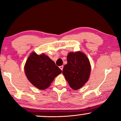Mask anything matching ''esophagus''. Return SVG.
Segmentation results:
<instances>
[{"label":"esophagus","instance_id":"34e87169","mask_svg":"<svg viewBox=\"0 0 121 121\" xmlns=\"http://www.w3.org/2000/svg\"><path fill=\"white\" fill-rule=\"evenodd\" d=\"M59 68H60V69L61 70H63V68H64V66H63L62 65V66H60Z\"/></svg>","mask_w":121,"mask_h":121}]
</instances>
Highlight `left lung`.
Here are the masks:
<instances>
[{
	"mask_svg": "<svg viewBox=\"0 0 121 121\" xmlns=\"http://www.w3.org/2000/svg\"><path fill=\"white\" fill-rule=\"evenodd\" d=\"M67 61L62 73L70 86L74 90L79 89L89 78L91 71L89 60L84 53L76 52L69 53Z\"/></svg>",
	"mask_w": 121,
	"mask_h": 121,
	"instance_id": "left-lung-1",
	"label": "left lung"
}]
</instances>
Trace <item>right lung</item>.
<instances>
[{"label": "right lung", "mask_w": 121, "mask_h": 121, "mask_svg": "<svg viewBox=\"0 0 121 121\" xmlns=\"http://www.w3.org/2000/svg\"><path fill=\"white\" fill-rule=\"evenodd\" d=\"M24 70L28 80L41 90L49 87L55 78L62 72L48 56L45 54L39 55L35 52L28 57Z\"/></svg>", "instance_id": "add662e5"}]
</instances>
